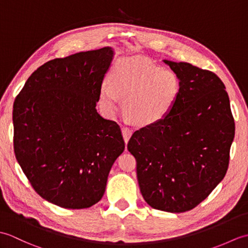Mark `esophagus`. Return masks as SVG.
Segmentation results:
<instances>
[{
  "label": "esophagus",
  "mask_w": 248,
  "mask_h": 248,
  "mask_svg": "<svg viewBox=\"0 0 248 248\" xmlns=\"http://www.w3.org/2000/svg\"><path fill=\"white\" fill-rule=\"evenodd\" d=\"M121 133H123V136H124V143L128 144V141L131 138V135H132V130L129 129V128H121Z\"/></svg>",
  "instance_id": "34e87169"
}]
</instances>
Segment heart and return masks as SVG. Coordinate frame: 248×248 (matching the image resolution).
Here are the masks:
<instances>
[{
    "label": "heart",
    "mask_w": 248,
    "mask_h": 248,
    "mask_svg": "<svg viewBox=\"0 0 248 248\" xmlns=\"http://www.w3.org/2000/svg\"><path fill=\"white\" fill-rule=\"evenodd\" d=\"M108 81L100 87V103L108 114L118 108L124 98V113L139 125L159 123L175 105L180 81L170 69L141 59L120 60L113 67Z\"/></svg>",
    "instance_id": "b5f03b06"
}]
</instances>
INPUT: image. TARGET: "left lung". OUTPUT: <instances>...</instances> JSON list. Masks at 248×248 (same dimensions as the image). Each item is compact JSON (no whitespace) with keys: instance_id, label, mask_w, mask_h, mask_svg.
<instances>
[{"instance_id":"8db88e82","label":"left lung","mask_w":248,"mask_h":248,"mask_svg":"<svg viewBox=\"0 0 248 248\" xmlns=\"http://www.w3.org/2000/svg\"><path fill=\"white\" fill-rule=\"evenodd\" d=\"M180 81L166 117L135 131L128 150L145 202L161 211H189L223 180L234 138V120L224 83L188 62L163 61Z\"/></svg>"}]
</instances>
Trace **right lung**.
<instances>
[{
	"instance_id": "1",
	"label": "right lung",
	"mask_w": 248,
	"mask_h": 248,
	"mask_svg": "<svg viewBox=\"0 0 248 248\" xmlns=\"http://www.w3.org/2000/svg\"><path fill=\"white\" fill-rule=\"evenodd\" d=\"M113 56L104 46L49 61L15 100L16 159L35 191L59 207L97 203L124 150L119 125L96 108Z\"/></svg>"
}]
</instances>
